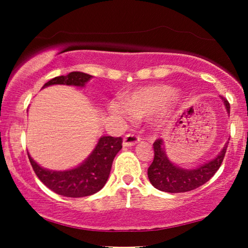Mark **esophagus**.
<instances>
[{
	"label": "esophagus",
	"instance_id": "34e87169",
	"mask_svg": "<svg viewBox=\"0 0 248 248\" xmlns=\"http://www.w3.org/2000/svg\"><path fill=\"white\" fill-rule=\"evenodd\" d=\"M140 138L137 137L136 134H132V133H128L125 134L124 138V142L123 144L125 148H129V146H132L134 144H137L138 142H140Z\"/></svg>",
	"mask_w": 248,
	"mask_h": 248
}]
</instances>
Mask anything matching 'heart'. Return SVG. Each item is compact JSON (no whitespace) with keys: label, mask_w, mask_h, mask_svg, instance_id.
Segmentation results:
<instances>
[{"label":"heart","mask_w":248,"mask_h":248,"mask_svg":"<svg viewBox=\"0 0 248 248\" xmlns=\"http://www.w3.org/2000/svg\"><path fill=\"white\" fill-rule=\"evenodd\" d=\"M176 96L177 91L164 84L142 86L124 94L123 103L117 100L111 102L108 109L112 115L120 118H124L129 114L134 117H143L164 107ZM156 124L158 127H166L169 120L161 117L156 119Z\"/></svg>","instance_id":"1"}]
</instances>
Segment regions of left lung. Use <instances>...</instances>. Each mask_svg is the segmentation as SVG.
<instances>
[{"instance_id":"1","label":"left lung","mask_w":248,"mask_h":248,"mask_svg":"<svg viewBox=\"0 0 248 248\" xmlns=\"http://www.w3.org/2000/svg\"><path fill=\"white\" fill-rule=\"evenodd\" d=\"M225 108L230 114V104L224 97H221ZM229 142H226L223 150L217 156L203 165L194 170H185L173 164L167 157L164 141L157 139L153 143L154 159L148 169L150 183L156 189L165 192H186L202 186L220 169L225 156Z\"/></svg>"}]
</instances>
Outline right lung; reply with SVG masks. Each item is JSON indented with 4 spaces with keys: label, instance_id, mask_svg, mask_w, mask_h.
<instances>
[{
    "label": "right lung",
    "instance_id": "add662e5",
    "mask_svg": "<svg viewBox=\"0 0 248 248\" xmlns=\"http://www.w3.org/2000/svg\"><path fill=\"white\" fill-rule=\"evenodd\" d=\"M93 78L83 72H71L50 79L43 89L50 85H72L84 87ZM123 139L114 137H100L89 157L82 164L68 170H50L37 164L28 154L29 162L38 178L49 189L58 195L79 198L91 196L99 191L105 186L110 174L112 161L123 148Z\"/></svg>",
    "mask_w": 248,
    "mask_h": 248
}]
</instances>
